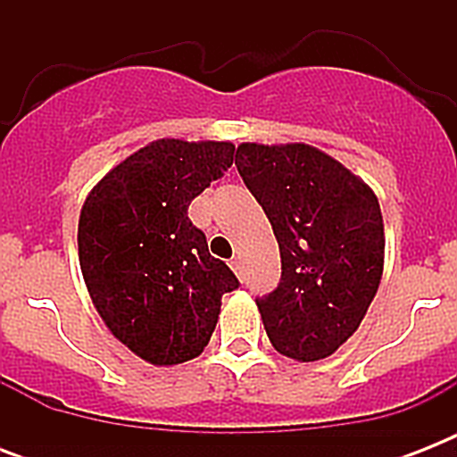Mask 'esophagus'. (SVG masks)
I'll list each match as a JSON object with an SVG mask.
<instances>
[{"mask_svg": "<svg viewBox=\"0 0 457 457\" xmlns=\"http://www.w3.org/2000/svg\"><path fill=\"white\" fill-rule=\"evenodd\" d=\"M229 268L235 270V275H242V261H239V258H232V261H229Z\"/></svg>", "mask_w": 457, "mask_h": 457, "instance_id": "esophagus-1", "label": "esophagus"}]
</instances>
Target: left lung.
<instances>
[{
    "label": "left lung",
    "instance_id": "left-lung-1",
    "mask_svg": "<svg viewBox=\"0 0 457 457\" xmlns=\"http://www.w3.org/2000/svg\"><path fill=\"white\" fill-rule=\"evenodd\" d=\"M235 165L279 244L282 279L256 299L268 339L299 362L332 355L365 318L384 272L375 192L311 145L237 146Z\"/></svg>",
    "mask_w": 457,
    "mask_h": 457
}]
</instances>
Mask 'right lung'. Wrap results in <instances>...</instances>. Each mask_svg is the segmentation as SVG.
I'll list each match as a JSON object with an SVG mask.
<instances>
[{
	"label": "right lung",
	"instance_id": "1",
	"mask_svg": "<svg viewBox=\"0 0 457 457\" xmlns=\"http://www.w3.org/2000/svg\"><path fill=\"white\" fill-rule=\"evenodd\" d=\"M235 161L232 142L156 139L111 168L82 204L78 258L104 325L152 365L206 348L239 279L208 253L187 208Z\"/></svg>",
	"mask_w": 457,
	"mask_h": 457
}]
</instances>
